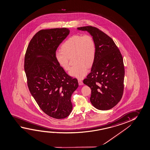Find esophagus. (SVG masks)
Returning <instances> with one entry per match:
<instances>
[{
	"label": "esophagus",
	"mask_w": 150,
	"mask_h": 150,
	"mask_svg": "<svg viewBox=\"0 0 150 150\" xmlns=\"http://www.w3.org/2000/svg\"><path fill=\"white\" fill-rule=\"evenodd\" d=\"M78 82L80 86H81V85H83V82H82V81L81 80H80V79H79Z\"/></svg>",
	"instance_id": "1"
}]
</instances>
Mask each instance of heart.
I'll return each mask as SVG.
<instances>
[{"label":"heart","instance_id":"b5f03b06","mask_svg":"<svg viewBox=\"0 0 150 150\" xmlns=\"http://www.w3.org/2000/svg\"><path fill=\"white\" fill-rule=\"evenodd\" d=\"M62 51L55 52V59L64 70L70 68L69 59L74 64L69 71L70 75L83 78L88 72L95 60L96 44L93 37L89 34L74 35L62 44Z\"/></svg>","mask_w":150,"mask_h":150}]
</instances>
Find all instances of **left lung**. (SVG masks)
<instances>
[{
    "label": "left lung",
    "mask_w": 150,
    "mask_h": 150,
    "mask_svg": "<svg viewBox=\"0 0 150 150\" xmlns=\"http://www.w3.org/2000/svg\"><path fill=\"white\" fill-rule=\"evenodd\" d=\"M93 36L96 44L95 60L83 83L91 89L90 101L98 110H110L122 98L124 88L123 58L114 40L92 26L78 28Z\"/></svg>",
    "instance_id": "left-lung-1"
}]
</instances>
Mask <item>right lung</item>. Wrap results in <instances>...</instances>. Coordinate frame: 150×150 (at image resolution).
Returning a JSON list of instances; mask_svg holds the SVG:
<instances>
[{"label":"right lung","instance_id":"right-lung-1","mask_svg":"<svg viewBox=\"0 0 150 150\" xmlns=\"http://www.w3.org/2000/svg\"><path fill=\"white\" fill-rule=\"evenodd\" d=\"M70 31L67 28L42 30L31 39L24 57L29 90L39 107L49 116L63 119L72 109L71 96L78 87L55 59L57 48Z\"/></svg>","mask_w":150,"mask_h":150}]
</instances>
